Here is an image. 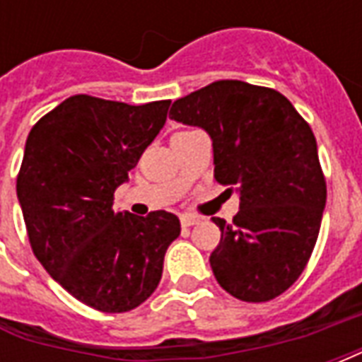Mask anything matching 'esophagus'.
<instances>
[{"mask_svg": "<svg viewBox=\"0 0 362 362\" xmlns=\"http://www.w3.org/2000/svg\"><path fill=\"white\" fill-rule=\"evenodd\" d=\"M180 223L182 227H192V225H197L199 223V217H196V215H189V213H184L180 217Z\"/></svg>", "mask_w": 362, "mask_h": 362, "instance_id": "obj_1", "label": "esophagus"}]
</instances>
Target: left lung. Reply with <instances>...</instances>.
<instances>
[{"instance_id":"1","label":"left lung","mask_w":362,"mask_h":362,"mask_svg":"<svg viewBox=\"0 0 362 362\" xmlns=\"http://www.w3.org/2000/svg\"><path fill=\"white\" fill-rule=\"evenodd\" d=\"M170 118L209 134L215 180L240 196L233 223L213 217L215 279L244 303L285 293L310 259L326 207L310 126L281 93L235 79L178 98Z\"/></svg>"}]
</instances>
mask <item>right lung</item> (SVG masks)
<instances>
[{"mask_svg":"<svg viewBox=\"0 0 362 362\" xmlns=\"http://www.w3.org/2000/svg\"><path fill=\"white\" fill-rule=\"evenodd\" d=\"M170 100L132 106L75 95L36 122L17 176L30 248L69 295L100 312L145 303L180 235L168 211H114L127 180L166 122Z\"/></svg>","mask_w":362,"mask_h":362,"instance_id":"right-lung-1","label":"right lung"}]
</instances>
